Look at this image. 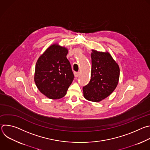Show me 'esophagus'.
<instances>
[{
	"instance_id": "esophagus-1",
	"label": "esophagus",
	"mask_w": 150,
	"mask_h": 150,
	"mask_svg": "<svg viewBox=\"0 0 150 150\" xmlns=\"http://www.w3.org/2000/svg\"><path fill=\"white\" fill-rule=\"evenodd\" d=\"M74 76L75 77H78L79 76V72H74Z\"/></svg>"
}]
</instances>
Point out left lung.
I'll list each match as a JSON object with an SVG mask.
<instances>
[{
	"label": "left lung",
	"mask_w": 150,
	"mask_h": 150,
	"mask_svg": "<svg viewBox=\"0 0 150 150\" xmlns=\"http://www.w3.org/2000/svg\"><path fill=\"white\" fill-rule=\"evenodd\" d=\"M90 82L83 87V97L90 101L100 102L109 96L119 82L120 69L108 52L92 50Z\"/></svg>",
	"instance_id": "1"
}]
</instances>
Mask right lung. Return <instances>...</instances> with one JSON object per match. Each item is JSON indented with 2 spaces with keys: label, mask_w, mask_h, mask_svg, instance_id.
I'll list each match as a JSON object with an SVG mask.
<instances>
[{
  "label": "right lung",
  "mask_w": 150,
  "mask_h": 150,
  "mask_svg": "<svg viewBox=\"0 0 150 150\" xmlns=\"http://www.w3.org/2000/svg\"><path fill=\"white\" fill-rule=\"evenodd\" d=\"M68 49L57 43L49 46L38 59L34 82L38 90L50 99L65 96L74 75L67 57Z\"/></svg>",
  "instance_id": "add662e5"
}]
</instances>
